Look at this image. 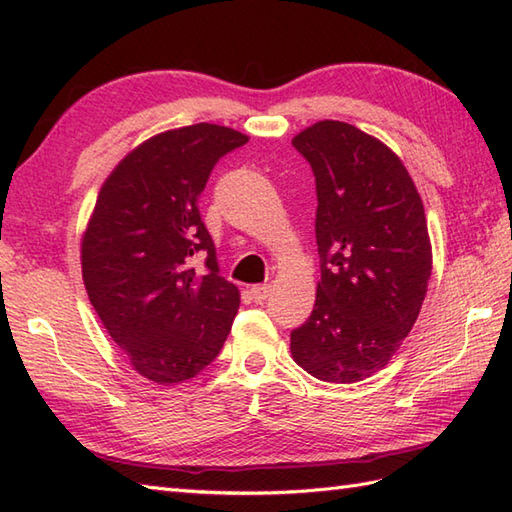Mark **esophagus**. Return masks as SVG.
I'll list each match as a JSON object with an SVG mask.
<instances>
[{
	"mask_svg": "<svg viewBox=\"0 0 512 512\" xmlns=\"http://www.w3.org/2000/svg\"><path fill=\"white\" fill-rule=\"evenodd\" d=\"M250 295H253L255 301H264L270 295V284H257L250 288Z\"/></svg>",
	"mask_w": 512,
	"mask_h": 512,
	"instance_id": "obj_1",
	"label": "esophagus"
}]
</instances>
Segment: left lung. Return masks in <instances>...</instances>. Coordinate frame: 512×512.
<instances>
[{"label":"left lung","instance_id":"obj_1","mask_svg":"<svg viewBox=\"0 0 512 512\" xmlns=\"http://www.w3.org/2000/svg\"><path fill=\"white\" fill-rule=\"evenodd\" d=\"M317 182L321 281L290 352L308 374L356 383L383 369L416 323L431 277L422 200L398 156L341 121L292 138Z\"/></svg>","mask_w":512,"mask_h":512}]
</instances>
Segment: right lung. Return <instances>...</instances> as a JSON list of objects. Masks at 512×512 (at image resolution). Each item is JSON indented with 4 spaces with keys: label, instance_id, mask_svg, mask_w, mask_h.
<instances>
[{
    "label": "right lung",
    "instance_id": "1",
    "mask_svg": "<svg viewBox=\"0 0 512 512\" xmlns=\"http://www.w3.org/2000/svg\"><path fill=\"white\" fill-rule=\"evenodd\" d=\"M246 143L211 123L158 134L121 160L96 200L81 246L85 290L127 361L154 383L193 378L231 332L239 290L220 275L198 200L217 160Z\"/></svg>",
    "mask_w": 512,
    "mask_h": 512
}]
</instances>
